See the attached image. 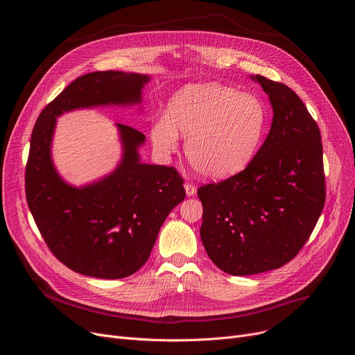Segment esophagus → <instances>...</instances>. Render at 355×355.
<instances>
[{
  "label": "esophagus",
  "mask_w": 355,
  "mask_h": 355,
  "mask_svg": "<svg viewBox=\"0 0 355 355\" xmlns=\"http://www.w3.org/2000/svg\"><path fill=\"white\" fill-rule=\"evenodd\" d=\"M184 188H185V192H187L188 196H192V195H195V192H196V187H195L193 184H191V182H185V184H184Z\"/></svg>",
  "instance_id": "obj_1"
}]
</instances>
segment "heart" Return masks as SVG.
<instances>
[{
    "instance_id": "1",
    "label": "heart",
    "mask_w": 355,
    "mask_h": 355,
    "mask_svg": "<svg viewBox=\"0 0 355 355\" xmlns=\"http://www.w3.org/2000/svg\"><path fill=\"white\" fill-rule=\"evenodd\" d=\"M167 116L150 129L153 144L164 153L187 137L192 168L208 178H226L244 170L261 144L267 114L260 98L218 83L192 84L168 103Z\"/></svg>"
}]
</instances>
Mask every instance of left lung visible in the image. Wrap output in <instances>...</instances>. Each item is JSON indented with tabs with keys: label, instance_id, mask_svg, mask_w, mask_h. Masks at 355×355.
<instances>
[{
	"label": "left lung",
	"instance_id": "8db88e82",
	"mask_svg": "<svg viewBox=\"0 0 355 355\" xmlns=\"http://www.w3.org/2000/svg\"><path fill=\"white\" fill-rule=\"evenodd\" d=\"M251 78L270 96V133L243 171L198 188L200 240L215 266L230 275L289 263L311 237L326 200L316 121L288 85L259 74Z\"/></svg>",
	"mask_w": 355,
	"mask_h": 355
}]
</instances>
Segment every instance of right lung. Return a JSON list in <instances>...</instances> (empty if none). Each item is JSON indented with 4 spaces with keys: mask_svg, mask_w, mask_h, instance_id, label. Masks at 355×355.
<instances>
[{
    "mask_svg": "<svg viewBox=\"0 0 355 355\" xmlns=\"http://www.w3.org/2000/svg\"><path fill=\"white\" fill-rule=\"evenodd\" d=\"M147 81L144 74L112 70L81 76L44 107L32 130L25 170L28 207L49 250L78 274L103 279L135 274L148 260L166 218L185 198L184 180L174 167L139 162L144 135L123 123H116L123 159L104 180L76 188L52 163L50 144L59 115L137 104Z\"/></svg>",
    "mask_w": 355,
    "mask_h": 355,
    "instance_id": "obj_1",
    "label": "right lung"
}]
</instances>
